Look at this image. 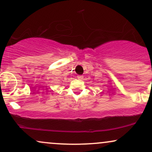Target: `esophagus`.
I'll return each mask as SVG.
<instances>
[{
  "instance_id": "obj_1",
  "label": "esophagus",
  "mask_w": 152,
  "mask_h": 152,
  "mask_svg": "<svg viewBox=\"0 0 152 152\" xmlns=\"http://www.w3.org/2000/svg\"><path fill=\"white\" fill-rule=\"evenodd\" d=\"M77 78H78V79L82 80V79H83V76H81V75H78V76H77Z\"/></svg>"
}]
</instances>
